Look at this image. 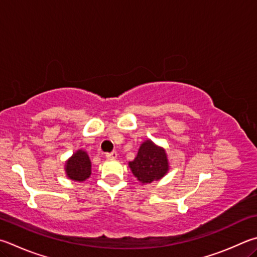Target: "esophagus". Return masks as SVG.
Instances as JSON below:
<instances>
[{"instance_id":"34e87169","label":"esophagus","mask_w":257,"mask_h":257,"mask_svg":"<svg viewBox=\"0 0 257 257\" xmlns=\"http://www.w3.org/2000/svg\"><path fill=\"white\" fill-rule=\"evenodd\" d=\"M116 156H118V154H116V152L106 153V154H105V157L108 158V160H114V158H116Z\"/></svg>"}]
</instances>
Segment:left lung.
Returning <instances> with one entry per match:
<instances>
[{"mask_svg": "<svg viewBox=\"0 0 257 257\" xmlns=\"http://www.w3.org/2000/svg\"><path fill=\"white\" fill-rule=\"evenodd\" d=\"M129 167L143 184L162 179L170 170L165 149L156 146L149 139L142 144L137 156L133 162H129Z\"/></svg>", "mask_w": 257, "mask_h": 257, "instance_id": "1", "label": "left lung"}]
</instances>
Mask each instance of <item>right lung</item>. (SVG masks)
Segmentation results:
<instances>
[{"label":"right lung","instance_id":"right-lung-1","mask_svg":"<svg viewBox=\"0 0 257 257\" xmlns=\"http://www.w3.org/2000/svg\"><path fill=\"white\" fill-rule=\"evenodd\" d=\"M65 171L69 179L77 182H83L91 175V161L86 152L77 151L73 154L65 165Z\"/></svg>","mask_w":257,"mask_h":257}]
</instances>
